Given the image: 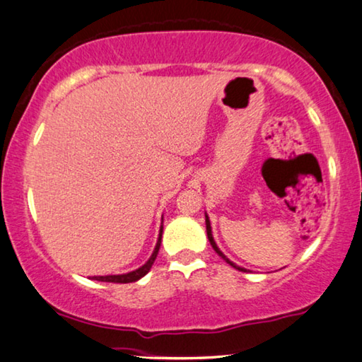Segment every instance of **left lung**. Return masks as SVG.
<instances>
[{"instance_id":"left-lung-1","label":"left lung","mask_w":362,"mask_h":362,"mask_svg":"<svg viewBox=\"0 0 362 362\" xmlns=\"http://www.w3.org/2000/svg\"><path fill=\"white\" fill-rule=\"evenodd\" d=\"M206 234H208L209 244H211V247H213V249L216 250V253H218V255H219L221 258H223V260H224L226 263H229V265H230V267H234L235 269H240V272H245V269H244V268L237 267V265H235V263H233V262H230V260H229V258H228V257H226V255H224V253H223V252H221V250L218 249V245H216V242H214V239H213V234H211V224H209V219H208V216H206Z\"/></svg>"}]
</instances>
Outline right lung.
<instances>
[{"label":"right lung","instance_id":"add662e5","mask_svg":"<svg viewBox=\"0 0 362 362\" xmlns=\"http://www.w3.org/2000/svg\"><path fill=\"white\" fill-rule=\"evenodd\" d=\"M160 239H163V229H160V234H159V240L158 244H156V249L153 252V255H151L149 260L144 263L141 268L134 269L132 273H127V274H110V276H94L93 279H97V281H105V283H133V281H138L139 278H143L144 274H146L151 267H153V263L156 260V257H158V252H159V247H160Z\"/></svg>","mask_w":362,"mask_h":362}]
</instances>
